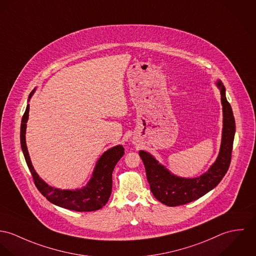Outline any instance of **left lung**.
Segmentation results:
<instances>
[{"label": "left lung", "mask_w": 256, "mask_h": 256, "mask_svg": "<svg viewBox=\"0 0 256 256\" xmlns=\"http://www.w3.org/2000/svg\"><path fill=\"white\" fill-rule=\"evenodd\" d=\"M216 86L220 90L223 106L222 142L219 155L207 172L192 178L178 176L160 164L150 153L140 151L150 190L155 198L167 206H178L200 198L218 186L228 169L236 122L232 107L226 98L225 86L221 80H217Z\"/></svg>", "instance_id": "obj_1"}]
</instances>
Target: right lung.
<instances>
[{
    "label": "right lung",
    "mask_w": 256,
    "mask_h": 256,
    "mask_svg": "<svg viewBox=\"0 0 256 256\" xmlns=\"http://www.w3.org/2000/svg\"><path fill=\"white\" fill-rule=\"evenodd\" d=\"M35 89L29 94L30 98L34 94ZM29 104L24 114L20 126V144L22 149L28 166L35 186L38 190L51 203L78 212H90L102 208L109 200L112 192V174L118 161L124 156V149L122 145H116L105 151L98 159L92 176L86 186L76 190H60L49 186L45 182L34 170L26 142V122L28 120Z\"/></svg>",
    "instance_id": "add662e5"
}]
</instances>
